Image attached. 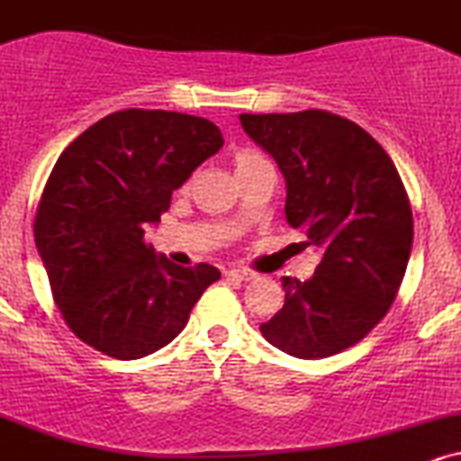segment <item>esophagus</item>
Returning <instances> with one entry per match:
<instances>
[{
	"instance_id": "1",
	"label": "esophagus",
	"mask_w": 461,
	"mask_h": 461,
	"mask_svg": "<svg viewBox=\"0 0 461 461\" xmlns=\"http://www.w3.org/2000/svg\"><path fill=\"white\" fill-rule=\"evenodd\" d=\"M225 277L238 279V282H249V279H253L256 275H253L251 271H247V268H230V271H225Z\"/></svg>"
}]
</instances>
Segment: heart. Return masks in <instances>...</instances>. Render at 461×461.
<instances>
[{"label":"heart","instance_id":"heart-1","mask_svg":"<svg viewBox=\"0 0 461 461\" xmlns=\"http://www.w3.org/2000/svg\"><path fill=\"white\" fill-rule=\"evenodd\" d=\"M231 162H234L236 176H242V173H247L249 168L258 167V164H262V162H267V160H264L260 153L242 149V151H236L234 153V160H231Z\"/></svg>","mask_w":461,"mask_h":461}]
</instances>
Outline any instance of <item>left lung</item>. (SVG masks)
I'll list each match as a JSON object with an SVG mask.
<instances>
[{
	"instance_id": "obj_1",
	"label": "left lung",
	"mask_w": 461,
	"mask_h": 461,
	"mask_svg": "<svg viewBox=\"0 0 461 461\" xmlns=\"http://www.w3.org/2000/svg\"><path fill=\"white\" fill-rule=\"evenodd\" d=\"M285 177V219L322 260L310 279L284 277V308L260 331L294 357L357 345L388 314L407 268L414 219L394 162L366 130L327 110L240 114Z\"/></svg>"
}]
</instances>
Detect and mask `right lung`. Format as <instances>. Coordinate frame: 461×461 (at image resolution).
Listing matches in <instances>:
<instances>
[{
  "instance_id": "1",
  "label": "right lung",
  "mask_w": 461,
  "mask_h": 461,
  "mask_svg": "<svg viewBox=\"0 0 461 461\" xmlns=\"http://www.w3.org/2000/svg\"><path fill=\"white\" fill-rule=\"evenodd\" d=\"M223 147L212 121L128 108L77 136L51 168L34 240L62 319L82 342L114 359L158 351L186 327L210 264L177 267L145 242L201 162Z\"/></svg>"
}]
</instances>
